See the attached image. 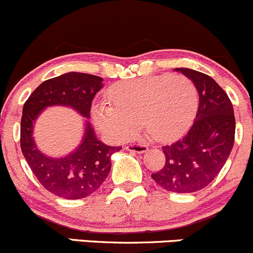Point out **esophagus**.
<instances>
[{
  "label": "esophagus",
  "mask_w": 253,
  "mask_h": 253,
  "mask_svg": "<svg viewBox=\"0 0 253 253\" xmlns=\"http://www.w3.org/2000/svg\"><path fill=\"white\" fill-rule=\"evenodd\" d=\"M126 150L128 151H133V153H138V154H142L145 153L148 150V147L144 144H128L126 147Z\"/></svg>",
  "instance_id": "obj_1"
}]
</instances>
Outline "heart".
Returning <instances> with one entry per match:
<instances>
[{
    "instance_id": "heart-1",
    "label": "heart",
    "mask_w": 253,
    "mask_h": 253,
    "mask_svg": "<svg viewBox=\"0 0 253 253\" xmlns=\"http://www.w3.org/2000/svg\"><path fill=\"white\" fill-rule=\"evenodd\" d=\"M108 99L94 103L98 128L115 140L131 138L140 125L154 139L166 142L182 134L198 108V91L184 75H159L120 82Z\"/></svg>"
}]
</instances>
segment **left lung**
<instances>
[{
	"mask_svg": "<svg viewBox=\"0 0 253 253\" xmlns=\"http://www.w3.org/2000/svg\"><path fill=\"white\" fill-rule=\"evenodd\" d=\"M195 84L199 106L188 133L164 145L166 162L151 178L172 193H195L210 184L229 158L235 139L233 104L222 87L206 74L175 69Z\"/></svg>",
	"mask_w": 253,
	"mask_h": 253,
	"instance_id": "8db88e82",
	"label": "left lung"
}]
</instances>
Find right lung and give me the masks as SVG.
I'll use <instances>...</instances> for the list:
<instances>
[{
    "label": "right lung",
    "instance_id": "add662e5",
    "mask_svg": "<svg viewBox=\"0 0 253 253\" xmlns=\"http://www.w3.org/2000/svg\"><path fill=\"white\" fill-rule=\"evenodd\" d=\"M102 82V78L89 74H64L42 82L24 104L20 122L23 155L42 187L59 198L84 199L99 189L110 172L111 155L121 147L100 142L87 121L81 144L73 153L64 158H48L34 142V124L40 113L52 105L71 106L88 119L92 100L103 87Z\"/></svg>",
    "mask_w": 253,
    "mask_h": 253
}]
</instances>
